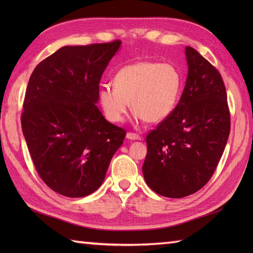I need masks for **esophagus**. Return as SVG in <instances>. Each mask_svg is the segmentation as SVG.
Returning <instances> with one entry per match:
<instances>
[{
    "mask_svg": "<svg viewBox=\"0 0 253 253\" xmlns=\"http://www.w3.org/2000/svg\"><path fill=\"white\" fill-rule=\"evenodd\" d=\"M126 137H127V139H130V140H140L141 139L140 135H138V133H136V132H131V131L127 132Z\"/></svg>",
    "mask_w": 253,
    "mask_h": 253,
    "instance_id": "obj_1",
    "label": "esophagus"
}]
</instances>
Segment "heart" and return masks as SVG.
I'll list each match as a JSON object with an SVG mask.
<instances>
[{
  "label": "heart",
  "instance_id": "heart-1",
  "mask_svg": "<svg viewBox=\"0 0 253 253\" xmlns=\"http://www.w3.org/2000/svg\"><path fill=\"white\" fill-rule=\"evenodd\" d=\"M182 76L173 64L142 61L122 67L114 77V87L102 85L99 101L105 117L120 123L132 110L139 120L160 123L178 103Z\"/></svg>",
  "mask_w": 253,
  "mask_h": 253
}]
</instances>
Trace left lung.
Listing matches in <instances>:
<instances>
[{"label":"left lung","mask_w":253,"mask_h":253,"mask_svg":"<svg viewBox=\"0 0 253 253\" xmlns=\"http://www.w3.org/2000/svg\"><path fill=\"white\" fill-rule=\"evenodd\" d=\"M188 77L174 112L148 132L144 180L168 198H184L211 179L230 130L227 94L221 74L190 46Z\"/></svg>","instance_id":"obj_1"}]
</instances>
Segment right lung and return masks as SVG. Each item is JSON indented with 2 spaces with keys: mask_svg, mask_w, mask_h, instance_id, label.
I'll return each mask as SVG.
<instances>
[{
  "mask_svg": "<svg viewBox=\"0 0 253 253\" xmlns=\"http://www.w3.org/2000/svg\"><path fill=\"white\" fill-rule=\"evenodd\" d=\"M121 43L63 46L31 74L21 128L38 174L60 195L94 192L125 139L126 130L95 105L102 74Z\"/></svg>",
  "mask_w": 253,
  "mask_h": 253,
  "instance_id": "1",
  "label": "right lung"
}]
</instances>
